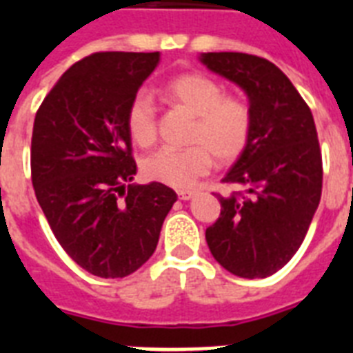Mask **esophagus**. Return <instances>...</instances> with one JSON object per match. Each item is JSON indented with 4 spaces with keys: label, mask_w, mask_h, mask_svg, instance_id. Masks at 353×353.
I'll return each instance as SVG.
<instances>
[{
    "label": "esophagus",
    "mask_w": 353,
    "mask_h": 353,
    "mask_svg": "<svg viewBox=\"0 0 353 353\" xmlns=\"http://www.w3.org/2000/svg\"><path fill=\"white\" fill-rule=\"evenodd\" d=\"M177 196H179V199H183V201H187V199H192L194 196H196V192H194V190H179Z\"/></svg>",
    "instance_id": "obj_1"
}]
</instances>
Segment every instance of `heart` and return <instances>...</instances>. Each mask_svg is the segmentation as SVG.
I'll return each instance as SVG.
<instances>
[{
  "mask_svg": "<svg viewBox=\"0 0 353 353\" xmlns=\"http://www.w3.org/2000/svg\"><path fill=\"white\" fill-rule=\"evenodd\" d=\"M166 102L194 117L187 150H159L143 161V174L152 181L188 188L209 174L212 161L229 165L243 154L252 130V113L245 101L223 97L216 80L201 73L177 74L163 88ZM130 137L141 148L157 139V113L148 97L137 95L126 112Z\"/></svg>",
  "mask_w": 353,
  "mask_h": 353,
  "instance_id": "heart-1",
  "label": "heart"
}]
</instances>
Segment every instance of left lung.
<instances>
[{
	"instance_id": "left-lung-1",
	"label": "left lung",
	"mask_w": 353,
	"mask_h": 353,
	"mask_svg": "<svg viewBox=\"0 0 353 353\" xmlns=\"http://www.w3.org/2000/svg\"><path fill=\"white\" fill-rule=\"evenodd\" d=\"M199 62L243 90L251 139L223 177L240 192L220 196V218L205 232L216 262L241 279L276 273L304 241L323 192V157L310 108L265 58L201 52Z\"/></svg>"
}]
</instances>
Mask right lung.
Here are the masks:
<instances>
[{
	"label": "right lung",
	"instance_id": "1",
	"mask_svg": "<svg viewBox=\"0 0 353 353\" xmlns=\"http://www.w3.org/2000/svg\"><path fill=\"white\" fill-rule=\"evenodd\" d=\"M159 52H95L60 77L36 113L30 172L63 251L88 273L122 279L154 254L177 194L135 185L126 112Z\"/></svg>",
	"mask_w": 353,
	"mask_h": 353
}]
</instances>
